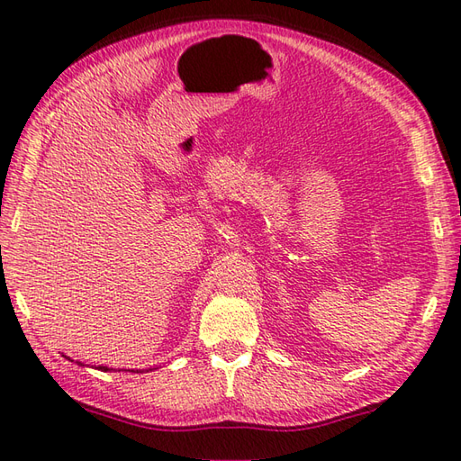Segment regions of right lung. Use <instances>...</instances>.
I'll list each match as a JSON object with an SVG mask.
<instances>
[{
    "label": "right lung",
    "instance_id": "right-lung-1",
    "mask_svg": "<svg viewBox=\"0 0 461 461\" xmlns=\"http://www.w3.org/2000/svg\"><path fill=\"white\" fill-rule=\"evenodd\" d=\"M67 358H68V357H67ZM79 365H81V366H85V365H83V362H79ZM96 368H99V370H103V372H106V370H111L109 366H96ZM149 370H152V368H149ZM131 372H140V370H131Z\"/></svg>",
    "mask_w": 461,
    "mask_h": 461
}]
</instances>
